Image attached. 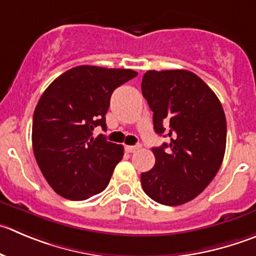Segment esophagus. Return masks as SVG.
I'll use <instances>...</instances> for the list:
<instances>
[{"instance_id":"34e87169","label":"esophagus","mask_w":256,"mask_h":256,"mask_svg":"<svg viewBox=\"0 0 256 256\" xmlns=\"http://www.w3.org/2000/svg\"><path fill=\"white\" fill-rule=\"evenodd\" d=\"M142 147V144H136V146H126V150L128 153H133L136 150H138L140 148Z\"/></svg>"}]
</instances>
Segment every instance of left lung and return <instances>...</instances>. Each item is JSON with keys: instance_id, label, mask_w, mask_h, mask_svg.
<instances>
[{"instance_id": "1", "label": "left lung", "mask_w": 256, "mask_h": 256, "mask_svg": "<svg viewBox=\"0 0 256 256\" xmlns=\"http://www.w3.org/2000/svg\"><path fill=\"white\" fill-rule=\"evenodd\" d=\"M142 94L153 112L157 134L168 143L152 148L156 164L140 174L143 191L156 202L178 206L198 196L222 163L226 118L220 100L201 78L188 70H150Z\"/></svg>"}]
</instances>
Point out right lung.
Segmentation results:
<instances>
[{"label": "right lung", "instance_id": "obj_1", "mask_svg": "<svg viewBox=\"0 0 256 256\" xmlns=\"http://www.w3.org/2000/svg\"><path fill=\"white\" fill-rule=\"evenodd\" d=\"M130 69L72 68L54 80L34 112L32 150L51 188L65 198L82 201L106 190L123 158V146L93 137L106 130L112 93L137 76Z\"/></svg>", "mask_w": 256, "mask_h": 256}]
</instances>
